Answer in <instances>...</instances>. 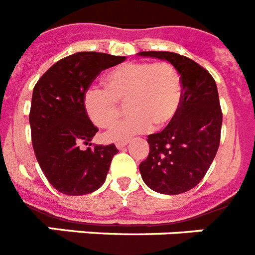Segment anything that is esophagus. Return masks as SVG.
<instances>
[{
	"instance_id": "34e87169",
	"label": "esophagus",
	"mask_w": 255,
	"mask_h": 255,
	"mask_svg": "<svg viewBox=\"0 0 255 255\" xmlns=\"http://www.w3.org/2000/svg\"><path fill=\"white\" fill-rule=\"evenodd\" d=\"M128 141H119V142H117V147L118 149H123L124 146H127Z\"/></svg>"
}]
</instances>
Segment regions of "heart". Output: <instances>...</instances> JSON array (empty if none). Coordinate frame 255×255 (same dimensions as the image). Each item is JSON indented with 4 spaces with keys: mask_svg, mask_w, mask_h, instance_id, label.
<instances>
[{
    "mask_svg": "<svg viewBox=\"0 0 255 255\" xmlns=\"http://www.w3.org/2000/svg\"><path fill=\"white\" fill-rule=\"evenodd\" d=\"M131 115L111 127L105 138L123 141L151 129L168 127L183 102V83L168 62H128L106 76V88L91 85L83 97L91 121L101 128L119 117V102H127Z\"/></svg>",
    "mask_w": 255,
    "mask_h": 255,
    "instance_id": "1",
    "label": "heart"
}]
</instances>
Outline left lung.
<instances>
[{
	"instance_id": "8db88e82",
	"label": "left lung",
	"mask_w": 255,
	"mask_h": 255,
	"mask_svg": "<svg viewBox=\"0 0 255 255\" xmlns=\"http://www.w3.org/2000/svg\"><path fill=\"white\" fill-rule=\"evenodd\" d=\"M138 54L170 62L183 83L180 111L163 131L147 136L150 150L140 174L158 193H184L204 179L219 147L223 114L217 84L206 68L188 57L171 51Z\"/></svg>"
}]
</instances>
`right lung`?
Instances as JSON below:
<instances>
[{
	"mask_svg": "<svg viewBox=\"0 0 255 255\" xmlns=\"http://www.w3.org/2000/svg\"><path fill=\"white\" fill-rule=\"evenodd\" d=\"M126 57L97 51H80L55 62L33 88L29 111L31 137L42 172L61 193H92L106 180L114 144L93 145L98 128L85 111L83 97L104 70ZM81 143L91 146L80 149Z\"/></svg>",
	"mask_w": 255,
	"mask_h": 255,
	"instance_id": "1",
	"label": "right lung"
}]
</instances>
